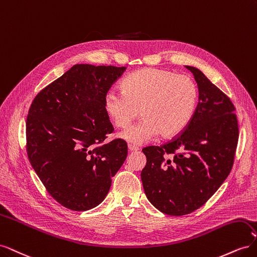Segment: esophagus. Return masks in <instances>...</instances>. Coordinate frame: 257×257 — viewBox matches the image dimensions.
I'll return each mask as SVG.
<instances>
[{
  "instance_id": "34e87169",
  "label": "esophagus",
  "mask_w": 257,
  "mask_h": 257,
  "mask_svg": "<svg viewBox=\"0 0 257 257\" xmlns=\"http://www.w3.org/2000/svg\"><path fill=\"white\" fill-rule=\"evenodd\" d=\"M139 150V148L136 147V146H133V145H128V151L133 152V151H137Z\"/></svg>"
}]
</instances>
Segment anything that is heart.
Returning <instances> with one entry per match:
<instances>
[{
	"instance_id": "1",
	"label": "heart",
	"mask_w": 257,
	"mask_h": 257,
	"mask_svg": "<svg viewBox=\"0 0 257 257\" xmlns=\"http://www.w3.org/2000/svg\"><path fill=\"white\" fill-rule=\"evenodd\" d=\"M122 92L109 91L104 109L114 125L126 128L141 112L143 119L120 134L139 146L161 134L168 138L188 126L195 112L198 88L191 77L161 68H143L121 83Z\"/></svg>"
}]
</instances>
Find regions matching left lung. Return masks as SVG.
Masks as SVG:
<instances>
[{"mask_svg": "<svg viewBox=\"0 0 257 257\" xmlns=\"http://www.w3.org/2000/svg\"><path fill=\"white\" fill-rule=\"evenodd\" d=\"M198 87V104L180 135L143 149L147 198L168 215L189 214L220 188L234 164L239 128L235 106L204 73L185 66Z\"/></svg>", "mask_w": 257, "mask_h": 257, "instance_id": "8db88e82", "label": "left lung"}]
</instances>
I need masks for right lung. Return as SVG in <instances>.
<instances>
[{
  "mask_svg": "<svg viewBox=\"0 0 257 257\" xmlns=\"http://www.w3.org/2000/svg\"><path fill=\"white\" fill-rule=\"evenodd\" d=\"M126 67L76 64L35 96L27 118L28 158L46 190L74 211L98 206L127 155L104 98Z\"/></svg>",
  "mask_w": 257,
  "mask_h": 257,
  "instance_id": "1",
  "label": "right lung"
}]
</instances>
